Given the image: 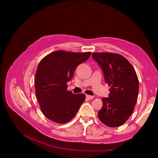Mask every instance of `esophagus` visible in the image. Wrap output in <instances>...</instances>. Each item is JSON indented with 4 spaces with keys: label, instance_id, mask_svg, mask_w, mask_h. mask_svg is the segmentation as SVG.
<instances>
[{
    "label": "esophagus",
    "instance_id": "34e87169",
    "mask_svg": "<svg viewBox=\"0 0 158 158\" xmlns=\"http://www.w3.org/2000/svg\"><path fill=\"white\" fill-rule=\"evenodd\" d=\"M86 97L88 98V99H89V100H92V99H93L94 98V96H92V95H86Z\"/></svg>",
    "mask_w": 158,
    "mask_h": 158
}]
</instances>
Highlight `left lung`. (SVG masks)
Listing matches in <instances>:
<instances>
[{"instance_id":"1","label":"left lung","mask_w":158,"mask_h":158,"mask_svg":"<svg viewBox=\"0 0 158 158\" xmlns=\"http://www.w3.org/2000/svg\"><path fill=\"white\" fill-rule=\"evenodd\" d=\"M106 83L110 86L108 97L102 98L98 111L100 120L111 127L123 125L134 111L139 92V81L133 66L123 56L107 52H94Z\"/></svg>"}]
</instances>
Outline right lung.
<instances>
[{
  "instance_id": "1",
  "label": "right lung",
  "mask_w": 158,
  "mask_h": 158,
  "mask_svg": "<svg viewBox=\"0 0 158 158\" xmlns=\"http://www.w3.org/2000/svg\"><path fill=\"white\" fill-rule=\"evenodd\" d=\"M91 52L58 51L48 54L40 62L35 76V91L41 111L54 122H69L85 102V95L67 91L77 66L88 60Z\"/></svg>"
}]
</instances>
